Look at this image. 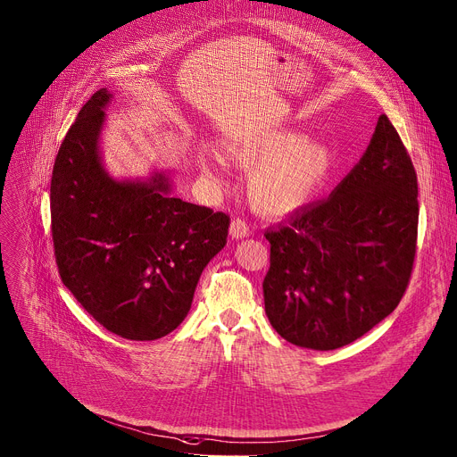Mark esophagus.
Segmentation results:
<instances>
[{"label":"esophagus","mask_w":457,"mask_h":457,"mask_svg":"<svg viewBox=\"0 0 457 457\" xmlns=\"http://www.w3.org/2000/svg\"><path fill=\"white\" fill-rule=\"evenodd\" d=\"M229 233L233 238H245L252 235V228L245 219H233L229 226Z\"/></svg>","instance_id":"esophagus-1"}]
</instances>
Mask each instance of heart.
<instances>
[{
	"mask_svg": "<svg viewBox=\"0 0 457 457\" xmlns=\"http://www.w3.org/2000/svg\"><path fill=\"white\" fill-rule=\"evenodd\" d=\"M229 156L240 167H257L250 179L252 204L270 215L292 211L314 196L327 179L334 154L320 141H305L297 132H264L229 145ZM262 167L259 168L258 165ZM224 160L209 154L202 172L219 179Z\"/></svg>",
	"mask_w": 457,
	"mask_h": 457,
	"instance_id": "heart-1",
	"label": "heart"
}]
</instances>
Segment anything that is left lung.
Listing matches in <instances>:
<instances>
[{
	"label": "left lung",
	"mask_w": 457,
	"mask_h": 457,
	"mask_svg": "<svg viewBox=\"0 0 457 457\" xmlns=\"http://www.w3.org/2000/svg\"><path fill=\"white\" fill-rule=\"evenodd\" d=\"M417 174L386 115L366 154L327 200L264 233V311L299 347L332 351L363 337L401 303L417 252Z\"/></svg>",
	"instance_id": "8db88e82"
}]
</instances>
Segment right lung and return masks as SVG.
Masks as SVG:
<instances>
[{
    "mask_svg": "<svg viewBox=\"0 0 457 457\" xmlns=\"http://www.w3.org/2000/svg\"><path fill=\"white\" fill-rule=\"evenodd\" d=\"M110 94L101 87L70 127L51 176L60 279L120 338L167 337L186 320L202 270L224 246L229 217L169 195V181H115L99 160Z\"/></svg>",
    "mask_w": 457,
    "mask_h": 457,
    "instance_id": "1",
    "label": "right lung"
}]
</instances>
